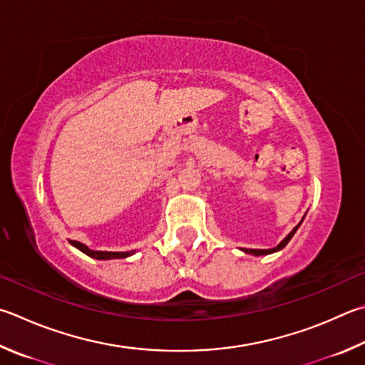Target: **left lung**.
I'll return each instance as SVG.
<instances>
[{"mask_svg": "<svg viewBox=\"0 0 365 365\" xmlns=\"http://www.w3.org/2000/svg\"><path fill=\"white\" fill-rule=\"evenodd\" d=\"M303 218H304V217H303ZM303 218H302V222H303ZM302 222L298 223L297 227H295L292 231H290V233H289L286 237H284V240H282L279 244H277L276 247H273V249H241V250L244 252V254H250V255H255V257H258V255H269V254H274V252H279V250H282L284 247L287 246L290 240H292L294 235L297 233V230L300 228Z\"/></svg>", "mask_w": 365, "mask_h": 365, "instance_id": "obj_1", "label": "left lung"}]
</instances>
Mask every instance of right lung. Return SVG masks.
Wrapping results in <instances>:
<instances>
[{"label": "right lung", "instance_id": "obj_1", "mask_svg": "<svg viewBox=\"0 0 365 365\" xmlns=\"http://www.w3.org/2000/svg\"><path fill=\"white\" fill-rule=\"evenodd\" d=\"M71 246H75L78 250H81L83 254L89 255L96 260H115V258H128L135 254V250H125V252H108V250H92L86 244L79 241H70Z\"/></svg>", "mask_w": 365, "mask_h": 365}]
</instances>
